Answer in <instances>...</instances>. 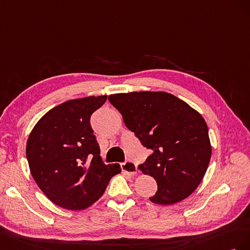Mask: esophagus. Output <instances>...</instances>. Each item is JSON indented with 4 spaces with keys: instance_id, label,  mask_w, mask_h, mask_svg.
I'll return each mask as SVG.
<instances>
[{
    "instance_id": "34e87169",
    "label": "esophagus",
    "mask_w": 250,
    "mask_h": 250,
    "mask_svg": "<svg viewBox=\"0 0 250 250\" xmlns=\"http://www.w3.org/2000/svg\"><path fill=\"white\" fill-rule=\"evenodd\" d=\"M120 167H121V169H123L125 173L129 174V175H135L137 173V166L131 160L123 162L120 165Z\"/></svg>"
}]
</instances>
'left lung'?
<instances>
[{"instance_id": "8db88e82", "label": "left lung", "mask_w": 250, "mask_h": 250, "mask_svg": "<svg viewBox=\"0 0 250 250\" xmlns=\"http://www.w3.org/2000/svg\"><path fill=\"white\" fill-rule=\"evenodd\" d=\"M125 126L152 149L138 167L158 185L149 200L168 205L182 201L203 179L211 156L204 118L167 92H131L109 96Z\"/></svg>"}]
</instances>
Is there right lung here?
<instances>
[{"label": "right lung", "instance_id": "obj_1", "mask_svg": "<svg viewBox=\"0 0 250 250\" xmlns=\"http://www.w3.org/2000/svg\"><path fill=\"white\" fill-rule=\"evenodd\" d=\"M106 95L72 99L59 104L34 125L27 140L30 173L49 200L80 210L101 198L120 166L104 165L90 124Z\"/></svg>", "mask_w": 250, "mask_h": 250}]
</instances>
